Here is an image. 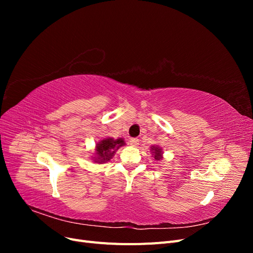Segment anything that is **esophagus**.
Returning <instances> with one entry per match:
<instances>
[{
	"label": "esophagus",
	"mask_w": 253,
	"mask_h": 253,
	"mask_svg": "<svg viewBox=\"0 0 253 253\" xmlns=\"http://www.w3.org/2000/svg\"><path fill=\"white\" fill-rule=\"evenodd\" d=\"M129 144H131L132 147H137V145L139 144V139L138 138H131L129 139Z\"/></svg>",
	"instance_id": "1"
}]
</instances>
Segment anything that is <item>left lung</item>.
Masks as SVG:
<instances>
[{"mask_svg":"<svg viewBox=\"0 0 253 253\" xmlns=\"http://www.w3.org/2000/svg\"><path fill=\"white\" fill-rule=\"evenodd\" d=\"M151 151H152V153H154V158H155V160H159V159H162V157H163V152H162V150H160L158 147H151Z\"/></svg>","mask_w":253,"mask_h":253,"instance_id":"8db88e82","label":"left lung"}]
</instances>
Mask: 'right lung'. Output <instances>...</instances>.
Wrapping results in <instances>:
<instances>
[{
	"label": "right lung",
	"instance_id": "right-lung-1",
	"mask_svg": "<svg viewBox=\"0 0 253 253\" xmlns=\"http://www.w3.org/2000/svg\"><path fill=\"white\" fill-rule=\"evenodd\" d=\"M125 144V140L122 138L114 139L110 137V138L102 139L100 142L97 143L96 154L95 157H93L94 162L98 164L110 162L111 158L114 156L115 152Z\"/></svg>",
	"mask_w": 253,
	"mask_h": 253
}]
</instances>
